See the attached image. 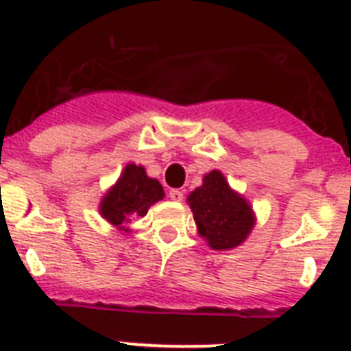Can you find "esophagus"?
I'll use <instances>...</instances> for the list:
<instances>
[{
	"instance_id": "34e87169",
	"label": "esophagus",
	"mask_w": 351,
	"mask_h": 351,
	"mask_svg": "<svg viewBox=\"0 0 351 351\" xmlns=\"http://www.w3.org/2000/svg\"><path fill=\"white\" fill-rule=\"evenodd\" d=\"M169 198L173 199V202H182V199H184V191L171 189L169 191Z\"/></svg>"
}]
</instances>
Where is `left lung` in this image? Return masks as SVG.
Listing matches in <instances>:
<instances>
[{"label":"left lung","mask_w":351,"mask_h":351,"mask_svg":"<svg viewBox=\"0 0 351 351\" xmlns=\"http://www.w3.org/2000/svg\"><path fill=\"white\" fill-rule=\"evenodd\" d=\"M198 234L212 250H232L246 241L255 214L246 199L232 189L217 169L203 176V185L187 196Z\"/></svg>","instance_id":"obj_1"}]
</instances>
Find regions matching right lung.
Here are the masks:
<instances>
[{"instance_id":"obj_1","label":"right lung","mask_w":351,"mask_h":351,"mask_svg":"<svg viewBox=\"0 0 351 351\" xmlns=\"http://www.w3.org/2000/svg\"><path fill=\"white\" fill-rule=\"evenodd\" d=\"M164 198L160 182L149 178L143 166L128 164L99 203V214L119 230L130 232L128 223L148 214L153 203Z\"/></svg>"}]
</instances>
